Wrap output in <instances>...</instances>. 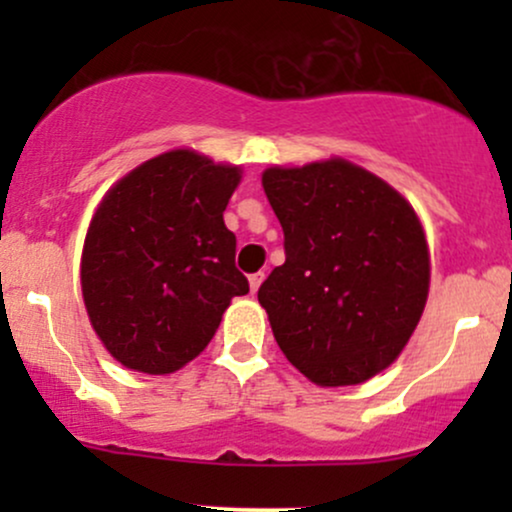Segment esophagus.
Returning <instances> with one entry per match:
<instances>
[{"mask_svg":"<svg viewBox=\"0 0 512 512\" xmlns=\"http://www.w3.org/2000/svg\"><path fill=\"white\" fill-rule=\"evenodd\" d=\"M262 279H264V272H255V274L248 276L250 293H257V289H260V284H262Z\"/></svg>","mask_w":512,"mask_h":512,"instance_id":"obj_1","label":"esophagus"}]
</instances>
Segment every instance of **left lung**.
<instances>
[{
  "label": "left lung",
  "mask_w": 512,
  "mask_h": 512,
  "mask_svg": "<svg viewBox=\"0 0 512 512\" xmlns=\"http://www.w3.org/2000/svg\"><path fill=\"white\" fill-rule=\"evenodd\" d=\"M286 262L257 291L274 339L322 387L366 383L419 325L431 260L395 187L344 158L262 173Z\"/></svg>",
  "instance_id": "obj_1"
}]
</instances>
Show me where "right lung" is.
Segmentation results:
<instances>
[{
	"mask_svg": "<svg viewBox=\"0 0 512 512\" xmlns=\"http://www.w3.org/2000/svg\"><path fill=\"white\" fill-rule=\"evenodd\" d=\"M238 182V166L175 149L103 197L86 233L81 291L93 330L125 368H182L207 349L231 298L250 291L223 223Z\"/></svg>",
	"mask_w": 512,
	"mask_h": 512,
	"instance_id": "1",
	"label": "right lung"
}]
</instances>
